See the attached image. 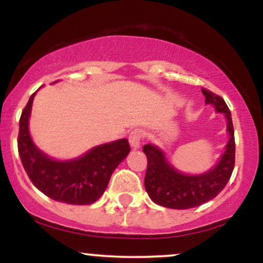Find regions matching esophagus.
<instances>
[{"label": "esophagus", "instance_id": "1", "mask_svg": "<svg viewBox=\"0 0 263 263\" xmlns=\"http://www.w3.org/2000/svg\"><path fill=\"white\" fill-rule=\"evenodd\" d=\"M142 138H143V131H142V129H140V128L134 129V131L129 134L128 141H129V144H131L132 148H134V149L140 148Z\"/></svg>", "mask_w": 263, "mask_h": 263}]
</instances>
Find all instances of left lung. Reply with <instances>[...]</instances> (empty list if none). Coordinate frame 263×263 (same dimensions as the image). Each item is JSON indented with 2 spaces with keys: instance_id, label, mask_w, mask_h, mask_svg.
Listing matches in <instances>:
<instances>
[{
  "instance_id": "8db88e82",
  "label": "left lung",
  "mask_w": 263,
  "mask_h": 263,
  "mask_svg": "<svg viewBox=\"0 0 263 263\" xmlns=\"http://www.w3.org/2000/svg\"><path fill=\"white\" fill-rule=\"evenodd\" d=\"M201 92L205 96V104L214 105L218 112L225 115L230 138L216 167L200 176H186L180 173L165 159L163 151L153 144H144L142 149L147 157L144 188L156 204L164 208L190 209L206 203L225 188L234 171L235 136L230 110L221 96L204 87Z\"/></svg>"
}]
</instances>
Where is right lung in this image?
<instances>
[{"label": "right lung", "mask_w": 263, "mask_h": 263, "mask_svg": "<svg viewBox=\"0 0 263 263\" xmlns=\"http://www.w3.org/2000/svg\"><path fill=\"white\" fill-rule=\"evenodd\" d=\"M35 92L21 115L17 140L26 173L35 188L53 200L73 205L95 203L104 194L112 172L131 151L128 141L122 138L101 144L73 161H54L34 146L29 135L28 121Z\"/></svg>", "instance_id": "1"}]
</instances>
